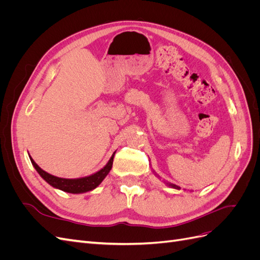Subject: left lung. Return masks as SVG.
<instances>
[{
    "mask_svg": "<svg viewBox=\"0 0 260 260\" xmlns=\"http://www.w3.org/2000/svg\"><path fill=\"white\" fill-rule=\"evenodd\" d=\"M153 172H154V174L156 175V172H155V171H153ZM156 176H157V175H156ZM157 177H158V178H159V176H157ZM164 182H165V183H166V184H167L168 186H170V187H172V188H176V190H180V188H181L180 186H178V185H176V184H174V183H170V182H166V181H164Z\"/></svg>",
    "mask_w": 260,
    "mask_h": 260,
    "instance_id": "1",
    "label": "left lung"
}]
</instances>
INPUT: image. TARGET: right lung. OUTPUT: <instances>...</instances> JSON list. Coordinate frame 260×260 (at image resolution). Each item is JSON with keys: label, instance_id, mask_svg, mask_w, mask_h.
<instances>
[{"label": "right lung", "instance_id": "1", "mask_svg": "<svg viewBox=\"0 0 260 260\" xmlns=\"http://www.w3.org/2000/svg\"><path fill=\"white\" fill-rule=\"evenodd\" d=\"M115 153L116 152H114L111 159L108 160V162L105 165V166L102 169H100L98 172H95V174L82 177V178H77V179H65V178H58L53 175H50L48 172L39 167L36 164V161L31 158L30 155L29 157H30L31 164H32V166L38 171V174L40 175L42 179H44L50 185L67 193L81 194V193L94 190V188H96L102 182H103V180L106 178V176L109 174V171H111L113 167Z\"/></svg>", "mask_w": 260, "mask_h": 260}]
</instances>
